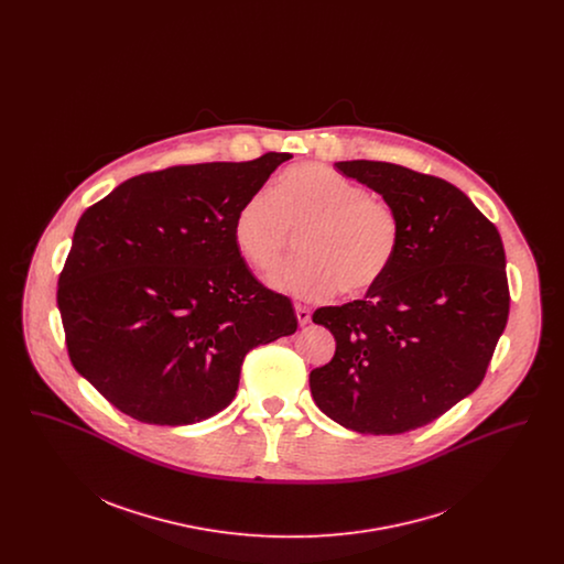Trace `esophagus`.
Segmentation results:
<instances>
[{"mask_svg": "<svg viewBox=\"0 0 564 564\" xmlns=\"http://www.w3.org/2000/svg\"><path fill=\"white\" fill-rule=\"evenodd\" d=\"M295 317H297L300 325H306V323L311 322V311L306 306H302V304H295Z\"/></svg>", "mask_w": 564, "mask_h": 564, "instance_id": "esophagus-1", "label": "esophagus"}]
</instances>
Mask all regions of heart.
I'll use <instances>...</instances> for the list:
<instances>
[{
	"label": "heart",
	"instance_id": "heart-1",
	"mask_svg": "<svg viewBox=\"0 0 564 564\" xmlns=\"http://www.w3.org/2000/svg\"><path fill=\"white\" fill-rule=\"evenodd\" d=\"M242 258L276 270L304 232V258L270 279L276 290L306 300L359 295L376 288L395 262L402 226L398 212L361 184L319 164L288 169L272 192L249 196L235 217Z\"/></svg>",
	"mask_w": 564,
	"mask_h": 564
}]
</instances>
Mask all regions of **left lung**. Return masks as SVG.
Segmentation results:
<instances>
[{
  "mask_svg": "<svg viewBox=\"0 0 564 564\" xmlns=\"http://www.w3.org/2000/svg\"><path fill=\"white\" fill-rule=\"evenodd\" d=\"M336 169L398 212L402 239L393 267L364 300L315 311L336 352L311 372V393L347 430H419L482 382L510 313L503 242L440 177L391 162Z\"/></svg>",
  "mask_w": 564,
  "mask_h": 564,
  "instance_id": "left-lung-1",
  "label": "left lung"
}]
</instances>
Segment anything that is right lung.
Returning <instances> with one entry per match:
<instances>
[{
	"label": "right lung",
	"instance_id": "obj_1",
	"mask_svg": "<svg viewBox=\"0 0 564 564\" xmlns=\"http://www.w3.org/2000/svg\"><path fill=\"white\" fill-rule=\"evenodd\" d=\"M292 154L143 173L88 207L58 276L69 359L148 425H192L235 400L245 355L297 329L235 242L242 203Z\"/></svg>",
	"mask_w": 564,
	"mask_h": 564
}]
</instances>
